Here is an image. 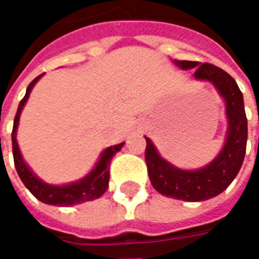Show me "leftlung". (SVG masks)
I'll list each match as a JSON object with an SVG mask.
<instances>
[{
    "label": "left lung",
    "instance_id": "obj_1",
    "mask_svg": "<svg viewBox=\"0 0 259 259\" xmlns=\"http://www.w3.org/2000/svg\"><path fill=\"white\" fill-rule=\"evenodd\" d=\"M183 70L194 69V79L209 81L225 101L228 130L225 144L211 162L194 170L180 169L163 159L151 139L146 137V162L154 189L176 200L197 202L217 197L229 187L243 165L247 147V116L239 85L223 69L211 64L176 61Z\"/></svg>",
    "mask_w": 259,
    "mask_h": 259
}]
</instances>
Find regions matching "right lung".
Here are the masks:
<instances>
[{"label": "right lung", "mask_w": 259, "mask_h": 259, "mask_svg": "<svg viewBox=\"0 0 259 259\" xmlns=\"http://www.w3.org/2000/svg\"><path fill=\"white\" fill-rule=\"evenodd\" d=\"M41 76L42 74L37 76L36 79L27 85L25 97L19 102L18 112L15 115L14 129H12V152H14V162L16 172L19 175L20 180L23 182V185L26 186V189L30 191L37 200H40L44 204H48V205L70 206L76 205V204H81V202H85V201H93L96 198H100L108 189L111 159L116 152L120 151V148L123 147L124 143L105 148L100 155V159L97 161L96 166L91 169L90 174L85 175L84 178L76 180V182H72V183H68V185L59 186L48 185L46 182H42L40 178H37L34 172L27 166V163L25 162V159L20 154L19 146H18V141H16V132H18V126H19L20 113H22V109L25 107L26 101L29 100L30 91L33 90V87L38 81V79H41Z\"/></svg>", "instance_id": "add662e5"}]
</instances>
